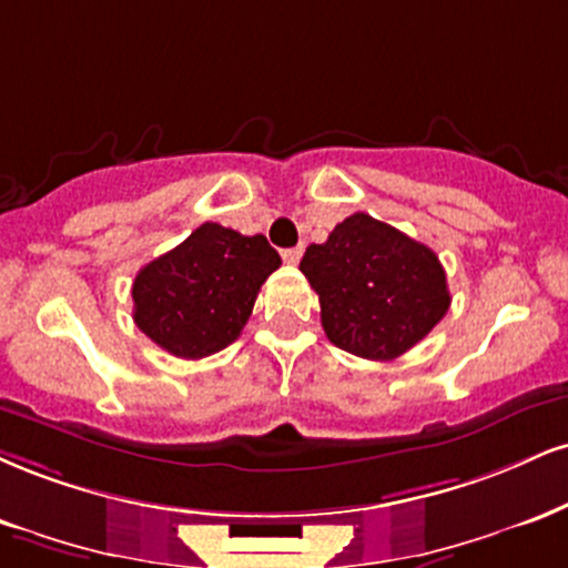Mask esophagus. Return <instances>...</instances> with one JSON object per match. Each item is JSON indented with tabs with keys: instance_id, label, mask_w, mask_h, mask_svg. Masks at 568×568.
<instances>
[{
	"instance_id": "34e87169",
	"label": "esophagus",
	"mask_w": 568,
	"mask_h": 568,
	"mask_svg": "<svg viewBox=\"0 0 568 568\" xmlns=\"http://www.w3.org/2000/svg\"><path fill=\"white\" fill-rule=\"evenodd\" d=\"M302 254H304L302 245H296V248H285L283 251V262L285 264H298V262H302Z\"/></svg>"
}]
</instances>
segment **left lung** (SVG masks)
Masks as SVG:
<instances>
[{
  "label": "left lung",
  "mask_w": 568,
  "mask_h": 568,
  "mask_svg": "<svg viewBox=\"0 0 568 568\" xmlns=\"http://www.w3.org/2000/svg\"><path fill=\"white\" fill-rule=\"evenodd\" d=\"M298 270L320 296L325 336L362 359H396L449 310L439 256L362 211L312 243Z\"/></svg>",
  "instance_id": "obj_1"
}]
</instances>
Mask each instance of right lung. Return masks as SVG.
I'll use <instances>...</instances> for the list:
<instances>
[{"instance_id": "1", "label": "right lung", "mask_w": 568, "mask_h": 568, "mask_svg": "<svg viewBox=\"0 0 568 568\" xmlns=\"http://www.w3.org/2000/svg\"><path fill=\"white\" fill-rule=\"evenodd\" d=\"M277 266L280 254L264 235L206 222L136 272L134 323L174 357H209L241 336L258 288Z\"/></svg>"}]
</instances>
